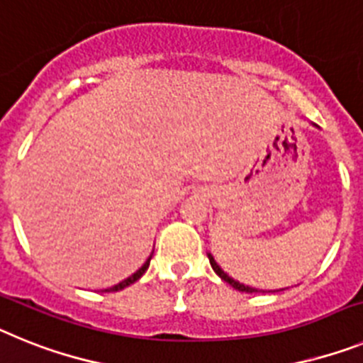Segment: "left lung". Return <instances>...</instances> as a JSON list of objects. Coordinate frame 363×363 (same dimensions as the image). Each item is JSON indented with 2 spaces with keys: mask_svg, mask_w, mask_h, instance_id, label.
<instances>
[{
  "mask_svg": "<svg viewBox=\"0 0 363 363\" xmlns=\"http://www.w3.org/2000/svg\"><path fill=\"white\" fill-rule=\"evenodd\" d=\"M208 259H210V264H212V269H213V272L217 274V276L220 277V279H225L226 283H228V285H232L235 289V291H239V292H261V291H257V289H254V286H248V285H242V283H239V281H235L234 277H230L228 274L225 272V270L220 269L219 264L216 263V259H213V256L212 254H208ZM264 292V291H263ZM270 292V291H269Z\"/></svg>",
  "mask_w": 363,
  "mask_h": 363,
  "instance_id": "obj_1",
  "label": "left lung"
}]
</instances>
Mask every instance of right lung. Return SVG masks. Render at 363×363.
<instances>
[{"label":"right lung","mask_w":363,"mask_h":363,"mask_svg":"<svg viewBox=\"0 0 363 363\" xmlns=\"http://www.w3.org/2000/svg\"><path fill=\"white\" fill-rule=\"evenodd\" d=\"M151 256H153V254H151ZM151 256L147 257V259H146V263H144L143 267H140V269L137 270V272H135V274H131V276H129L128 279H124V281H121V283H118V285L111 286V289H106V291H104V292H116V291H122V289H125V286H129V285H131V283H135V281H137V279H140V277H143V274L146 272V270H147V267H150Z\"/></svg>","instance_id":"add662e5"}]
</instances>
